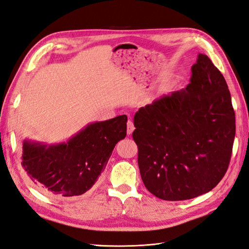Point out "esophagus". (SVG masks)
<instances>
[{"mask_svg": "<svg viewBox=\"0 0 249 249\" xmlns=\"http://www.w3.org/2000/svg\"><path fill=\"white\" fill-rule=\"evenodd\" d=\"M134 129H135V126H134L133 123L131 122V120H129V122H127V130H126L127 135H131L133 133Z\"/></svg>", "mask_w": 249, "mask_h": 249, "instance_id": "obj_1", "label": "esophagus"}]
</instances>
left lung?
Listing matches in <instances>:
<instances>
[{"mask_svg": "<svg viewBox=\"0 0 249 249\" xmlns=\"http://www.w3.org/2000/svg\"><path fill=\"white\" fill-rule=\"evenodd\" d=\"M134 124L142 182L155 196L194 198L227 172L235 112L227 82L207 55L198 54L189 85L141 107Z\"/></svg>", "mask_w": 249, "mask_h": 249, "instance_id": "1", "label": "left lung"}]
</instances>
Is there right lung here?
Instances as JSON below:
<instances>
[{
	"mask_svg": "<svg viewBox=\"0 0 249 249\" xmlns=\"http://www.w3.org/2000/svg\"><path fill=\"white\" fill-rule=\"evenodd\" d=\"M126 115L90 123L66 142L22 141V166L48 194L73 198L86 193L106 167L117 142L126 135Z\"/></svg>",
	"mask_w": 249,
	"mask_h": 249,
	"instance_id": "right-lung-1",
	"label": "right lung"
}]
</instances>
